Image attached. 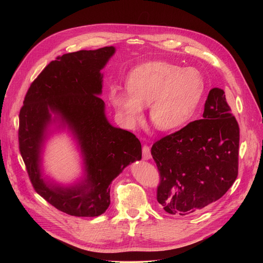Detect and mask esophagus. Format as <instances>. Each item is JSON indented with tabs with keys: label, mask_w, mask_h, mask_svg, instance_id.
Here are the masks:
<instances>
[{
	"label": "esophagus",
	"mask_w": 263,
	"mask_h": 263,
	"mask_svg": "<svg viewBox=\"0 0 263 263\" xmlns=\"http://www.w3.org/2000/svg\"><path fill=\"white\" fill-rule=\"evenodd\" d=\"M143 159L144 160H149L151 159V151H150V147L147 145L143 146Z\"/></svg>",
	"instance_id": "esophagus-1"
}]
</instances>
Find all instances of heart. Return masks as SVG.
Listing matches in <instances>:
<instances>
[{"label": "heart", "instance_id": "b5f03b06", "mask_svg": "<svg viewBox=\"0 0 263 263\" xmlns=\"http://www.w3.org/2000/svg\"><path fill=\"white\" fill-rule=\"evenodd\" d=\"M128 90L110 88L108 98L130 128L144 118L150 105V120L160 131L183 127L194 116L204 91V81L194 67L181 68L165 61L136 66L127 77Z\"/></svg>", "mask_w": 263, "mask_h": 263}]
</instances>
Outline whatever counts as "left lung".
Masks as SVG:
<instances>
[{
  "mask_svg": "<svg viewBox=\"0 0 263 263\" xmlns=\"http://www.w3.org/2000/svg\"><path fill=\"white\" fill-rule=\"evenodd\" d=\"M240 129L225 92L212 88L202 119L151 147L160 173L157 200L170 214L187 215L222 197L236 181Z\"/></svg>",
  "mask_w": 263,
  "mask_h": 263,
  "instance_id": "obj_1",
  "label": "left lung"
}]
</instances>
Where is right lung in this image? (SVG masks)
Here are the masks:
<instances>
[{
  "mask_svg": "<svg viewBox=\"0 0 263 263\" xmlns=\"http://www.w3.org/2000/svg\"><path fill=\"white\" fill-rule=\"evenodd\" d=\"M114 47L67 53L52 61L27 90L19 114V149L38 194L72 216H99L108 208L109 185L124 167L142 159V145L115 128L104 113L101 70ZM54 118H51V114ZM68 126L80 146L86 177L63 187L42 177L41 154L52 122Z\"/></svg>",
  "mask_w": 263,
  "mask_h": 263,
  "instance_id": "add662e5",
  "label": "right lung"
}]
</instances>
